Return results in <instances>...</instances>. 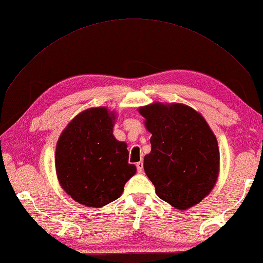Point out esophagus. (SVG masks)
<instances>
[{"label": "esophagus", "mask_w": 263, "mask_h": 263, "mask_svg": "<svg viewBox=\"0 0 263 263\" xmlns=\"http://www.w3.org/2000/svg\"><path fill=\"white\" fill-rule=\"evenodd\" d=\"M136 166H137V172H138V173H143V172H144V165H143V162H142V161L138 162V163L136 164Z\"/></svg>", "instance_id": "obj_1"}]
</instances>
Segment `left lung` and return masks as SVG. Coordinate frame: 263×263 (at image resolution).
<instances>
[{"mask_svg":"<svg viewBox=\"0 0 263 263\" xmlns=\"http://www.w3.org/2000/svg\"><path fill=\"white\" fill-rule=\"evenodd\" d=\"M152 134L144 170L159 198L177 210L200 203L215 186L220 151L206 120L184 104L153 102L138 108Z\"/></svg>","mask_w":263,"mask_h":263,"instance_id":"8db88e82","label":"left lung"}]
</instances>
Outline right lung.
Listing matches in <instances>:
<instances>
[{
    "instance_id": "1",
    "label": "right lung",
    "mask_w": 263,
    "mask_h": 263,
    "mask_svg": "<svg viewBox=\"0 0 263 263\" xmlns=\"http://www.w3.org/2000/svg\"><path fill=\"white\" fill-rule=\"evenodd\" d=\"M115 120L116 112L107 107L89 108L77 115L58 139V181L68 195L88 208L117 200L136 174V166L128 163L127 144L114 136Z\"/></svg>"
}]
</instances>
